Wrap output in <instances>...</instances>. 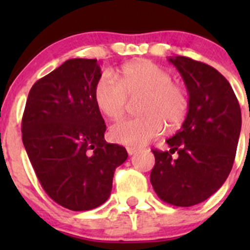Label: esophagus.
Here are the masks:
<instances>
[{
	"mask_svg": "<svg viewBox=\"0 0 250 250\" xmlns=\"http://www.w3.org/2000/svg\"><path fill=\"white\" fill-rule=\"evenodd\" d=\"M138 151L137 147H134V146H127V152L128 155H133V153H135Z\"/></svg>",
	"mask_w": 250,
	"mask_h": 250,
	"instance_id": "34e87169",
	"label": "esophagus"
}]
</instances>
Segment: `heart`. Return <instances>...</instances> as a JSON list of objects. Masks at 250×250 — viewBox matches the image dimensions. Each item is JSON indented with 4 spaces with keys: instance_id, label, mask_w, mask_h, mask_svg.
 Returning a JSON list of instances; mask_svg holds the SVG:
<instances>
[{
    "instance_id": "heart-1",
    "label": "heart",
    "mask_w": 250,
    "mask_h": 250,
    "mask_svg": "<svg viewBox=\"0 0 250 250\" xmlns=\"http://www.w3.org/2000/svg\"><path fill=\"white\" fill-rule=\"evenodd\" d=\"M140 97L138 111L141 116L111 127L110 137L116 143L145 145L162 134L165 125L175 130L188 117V88L174 81L169 70L150 60L125 65L120 72V82L106 72L94 85L95 105L111 121L123 118L129 99Z\"/></svg>"
}]
</instances>
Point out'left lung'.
<instances>
[{"label": "left lung", "mask_w": 250, "mask_h": 250, "mask_svg": "<svg viewBox=\"0 0 250 250\" xmlns=\"http://www.w3.org/2000/svg\"><path fill=\"white\" fill-rule=\"evenodd\" d=\"M190 94L180 129L167 140L169 151L153 148L150 181L158 197L191 207L210 197L232 169L242 115L232 87L218 70L188 57L169 58ZM176 150L178 157L173 159Z\"/></svg>", "instance_id": "left-lung-1"}]
</instances>
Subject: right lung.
I'll return each mask as SVG.
<instances>
[{
  "label": "right lung",
  "instance_id": "right-lung-1",
  "mask_svg": "<svg viewBox=\"0 0 250 250\" xmlns=\"http://www.w3.org/2000/svg\"><path fill=\"white\" fill-rule=\"evenodd\" d=\"M97 59H70L30 89L21 138L40 184L70 210H90L109 198L113 173L127 150L104 139L94 102L102 76Z\"/></svg>",
  "mask_w": 250,
  "mask_h": 250
}]
</instances>
